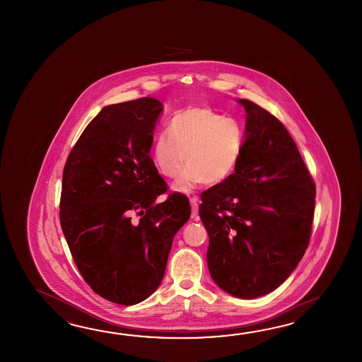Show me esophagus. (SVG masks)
<instances>
[{"label":"esophagus","instance_id":"1","mask_svg":"<svg viewBox=\"0 0 362 362\" xmlns=\"http://www.w3.org/2000/svg\"><path fill=\"white\" fill-rule=\"evenodd\" d=\"M190 204H192V218L198 220V199L190 198Z\"/></svg>","mask_w":362,"mask_h":362}]
</instances>
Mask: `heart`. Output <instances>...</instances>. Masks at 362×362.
I'll use <instances>...</instances> for the list:
<instances>
[{
  "label": "heart",
  "mask_w": 362,
  "mask_h": 362,
  "mask_svg": "<svg viewBox=\"0 0 362 362\" xmlns=\"http://www.w3.org/2000/svg\"><path fill=\"white\" fill-rule=\"evenodd\" d=\"M245 150V129L237 119L206 106L180 110L172 116L167 133L155 137L153 160L164 177L176 178L178 192H190L200 182L220 184L238 165Z\"/></svg>",
  "instance_id": "heart-1"
}]
</instances>
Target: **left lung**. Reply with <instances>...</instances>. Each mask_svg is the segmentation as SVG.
Instances as JSON below:
<instances>
[{
	"mask_svg": "<svg viewBox=\"0 0 362 362\" xmlns=\"http://www.w3.org/2000/svg\"><path fill=\"white\" fill-rule=\"evenodd\" d=\"M245 150L235 172L202 194L211 277L255 299L282 285L305 254L315 185L285 125L248 100Z\"/></svg>",
	"mask_w": 362,
	"mask_h": 362,
	"instance_id": "1",
	"label": "left lung"
}]
</instances>
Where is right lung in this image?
Wrapping results in <instances>:
<instances>
[{"label":"right lung","instance_id":"1","mask_svg":"<svg viewBox=\"0 0 362 362\" xmlns=\"http://www.w3.org/2000/svg\"><path fill=\"white\" fill-rule=\"evenodd\" d=\"M162 110L148 97L102 108L63 170L59 218L74 262L94 293L122 305L159 287L173 237L192 214L180 192L155 203L168 190L150 156Z\"/></svg>","mask_w":362,"mask_h":362}]
</instances>
